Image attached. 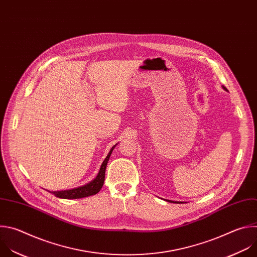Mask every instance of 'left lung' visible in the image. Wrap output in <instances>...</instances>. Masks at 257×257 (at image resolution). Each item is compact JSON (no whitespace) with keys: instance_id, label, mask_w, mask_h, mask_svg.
<instances>
[{"instance_id":"1","label":"left lung","mask_w":257,"mask_h":257,"mask_svg":"<svg viewBox=\"0 0 257 257\" xmlns=\"http://www.w3.org/2000/svg\"><path fill=\"white\" fill-rule=\"evenodd\" d=\"M222 88H223L225 91H228V90H227V88H226L225 86H222ZM167 201H169V202H173V203H180L179 201H174V200H169V199H167ZM181 203H183V202H181Z\"/></svg>"}]
</instances>
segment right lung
<instances>
[{"mask_svg":"<svg viewBox=\"0 0 257 257\" xmlns=\"http://www.w3.org/2000/svg\"><path fill=\"white\" fill-rule=\"evenodd\" d=\"M117 145V144H116ZM114 145L109 153L108 155L106 156V158L104 159V161L102 162L101 164V167H100V170L97 174V176L92 180L90 181L89 183L83 185V186H79V187H76V188H72V189H67V190H57V191H49L50 193L55 194L57 197H60V198H66V199H76V198H82V197H87V196H90V195H94L96 193H98L100 191V189L102 188V186H103V183H104V179H105V170H106V166H107V163L109 161V158L111 156V153L112 151L114 150L115 146Z\"/></svg>","mask_w":257,"mask_h":257,"instance_id":"add662e5","label":"right lung"}]
</instances>
